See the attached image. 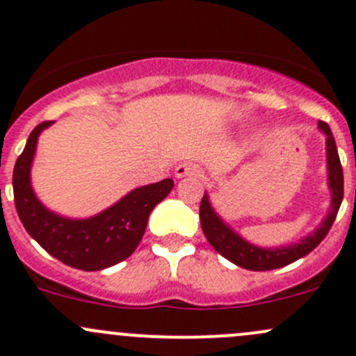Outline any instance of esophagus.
Masks as SVG:
<instances>
[{
  "label": "esophagus",
  "mask_w": 356,
  "mask_h": 356,
  "mask_svg": "<svg viewBox=\"0 0 356 356\" xmlns=\"http://www.w3.org/2000/svg\"><path fill=\"white\" fill-rule=\"evenodd\" d=\"M175 177H201V170L198 165L191 163V161H182L175 167Z\"/></svg>",
  "instance_id": "34e87169"
}]
</instances>
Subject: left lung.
I'll list each match as a JSON object with an SVG mask.
<instances>
[{
    "label": "left lung",
    "instance_id": "left-lung-1",
    "mask_svg": "<svg viewBox=\"0 0 356 356\" xmlns=\"http://www.w3.org/2000/svg\"><path fill=\"white\" fill-rule=\"evenodd\" d=\"M318 129L325 134V149H327V179L329 189H331V210L327 217L322 220V224L315 229L312 234L301 239L300 243H294L289 246L281 248H260L251 243L245 241L239 234H236L227 224H224L220 217L215 213L211 208L208 195L203 196L200 204V218L203 234L207 236L208 243L220 253L222 257L227 258L229 261L236 264L238 267L248 268V270H272V268L284 267V265L293 264L300 258L307 257L312 250L321 245L322 239L327 236L329 229L332 227L336 220L337 210L343 201V167H341L339 155H337L336 141L334 136L325 122H318Z\"/></svg>",
    "mask_w": 356,
    "mask_h": 356
}]
</instances>
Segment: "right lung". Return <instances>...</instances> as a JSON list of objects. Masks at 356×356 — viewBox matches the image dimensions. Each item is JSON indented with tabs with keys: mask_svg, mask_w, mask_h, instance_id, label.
<instances>
[{
	"mask_svg": "<svg viewBox=\"0 0 356 356\" xmlns=\"http://www.w3.org/2000/svg\"><path fill=\"white\" fill-rule=\"evenodd\" d=\"M53 122H41L31 132L13 168V198L25 231L51 257L79 270H102L134 253L148 217L174 188L172 179L143 186L95 217L84 220L60 217L41 204L31 186V165L38 138Z\"/></svg>",
	"mask_w": 356,
	"mask_h": 356,
	"instance_id": "1",
	"label": "right lung"
}]
</instances>
